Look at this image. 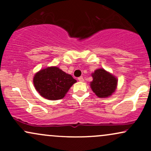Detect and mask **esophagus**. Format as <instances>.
Here are the masks:
<instances>
[{"instance_id": "1", "label": "esophagus", "mask_w": 151, "mask_h": 151, "mask_svg": "<svg viewBox=\"0 0 151 151\" xmlns=\"http://www.w3.org/2000/svg\"><path fill=\"white\" fill-rule=\"evenodd\" d=\"M78 80H79V81H84V78H83L82 77H79V78H78Z\"/></svg>"}]
</instances>
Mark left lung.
<instances>
[{
  "instance_id": "obj_1",
  "label": "left lung",
  "mask_w": 151,
  "mask_h": 151,
  "mask_svg": "<svg viewBox=\"0 0 151 151\" xmlns=\"http://www.w3.org/2000/svg\"><path fill=\"white\" fill-rule=\"evenodd\" d=\"M93 81L91 82L92 91L99 97L111 96L115 91L117 79L104 69H99L92 74Z\"/></svg>"
}]
</instances>
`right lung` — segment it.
<instances>
[{
  "label": "right lung",
  "instance_id": "1",
  "mask_svg": "<svg viewBox=\"0 0 151 151\" xmlns=\"http://www.w3.org/2000/svg\"><path fill=\"white\" fill-rule=\"evenodd\" d=\"M76 81L70 74H66L57 67L40 70L35 74L33 79L35 87L38 93L49 100L64 98Z\"/></svg>",
  "mask_w": 151,
  "mask_h": 151
}]
</instances>
